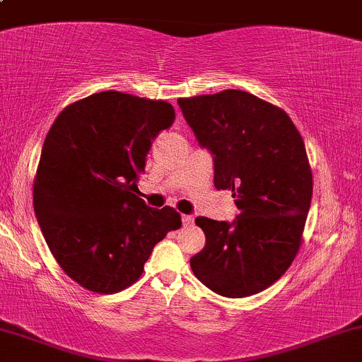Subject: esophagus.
I'll return each mask as SVG.
<instances>
[{"label":"esophagus","mask_w":362,"mask_h":362,"mask_svg":"<svg viewBox=\"0 0 362 362\" xmlns=\"http://www.w3.org/2000/svg\"><path fill=\"white\" fill-rule=\"evenodd\" d=\"M182 223H184V226H189L194 223V216L192 214H182Z\"/></svg>","instance_id":"1"}]
</instances>
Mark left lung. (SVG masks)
Instances as JSON below:
<instances>
[{
  "mask_svg": "<svg viewBox=\"0 0 362 362\" xmlns=\"http://www.w3.org/2000/svg\"><path fill=\"white\" fill-rule=\"evenodd\" d=\"M197 142L213 154L214 187L232 190L240 214L197 216L206 235L190 268L209 291L254 296L284 275L303 244L313 197L304 141L288 115L245 90L178 99Z\"/></svg>",
  "mask_w": 362,
  "mask_h": 362,
  "instance_id": "obj_1",
  "label": "left lung"
}]
</instances>
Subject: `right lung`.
<instances>
[{
	"label": "right lung",
	"instance_id": "add662e5",
	"mask_svg": "<svg viewBox=\"0 0 362 362\" xmlns=\"http://www.w3.org/2000/svg\"><path fill=\"white\" fill-rule=\"evenodd\" d=\"M173 120L170 103L105 90L66 106L51 125L34 211L54 259L87 291L132 285L154 245L180 228L173 208H149L136 196L153 139Z\"/></svg>",
	"mask_w": 362,
	"mask_h": 362
}]
</instances>
